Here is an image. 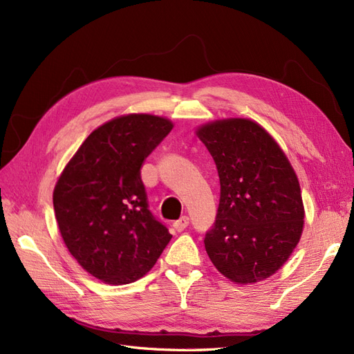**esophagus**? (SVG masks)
I'll use <instances>...</instances> for the list:
<instances>
[{
  "label": "esophagus",
  "instance_id": "esophagus-1",
  "mask_svg": "<svg viewBox=\"0 0 354 354\" xmlns=\"http://www.w3.org/2000/svg\"><path fill=\"white\" fill-rule=\"evenodd\" d=\"M187 226H189V217H186V216L178 218V220L174 221V224H173V227H174L177 232H183Z\"/></svg>",
  "mask_w": 354,
  "mask_h": 354
}]
</instances>
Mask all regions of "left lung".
Returning a JSON list of instances; mask_svg holds the SVG:
<instances>
[{"label":"left lung","instance_id":"8db88e82","mask_svg":"<svg viewBox=\"0 0 354 354\" xmlns=\"http://www.w3.org/2000/svg\"><path fill=\"white\" fill-rule=\"evenodd\" d=\"M220 178L216 221L205 250L217 270L238 283L259 282L289 259L304 224L298 178L282 149L250 120H223L196 131Z\"/></svg>","mask_w":354,"mask_h":354}]
</instances>
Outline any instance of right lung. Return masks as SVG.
<instances>
[{"label": "right lung", "mask_w": 354, "mask_h": 354, "mask_svg": "<svg viewBox=\"0 0 354 354\" xmlns=\"http://www.w3.org/2000/svg\"><path fill=\"white\" fill-rule=\"evenodd\" d=\"M173 130L165 118L127 115L94 130L69 160L53 205L62 238L84 270L111 285L140 279L171 234L149 209L143 160Z\"/></svg>", "instance_id": "add662e5"}]
</instances>
